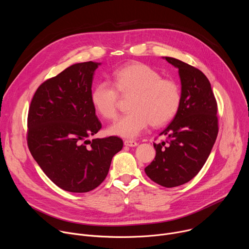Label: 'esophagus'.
<instances>
[{
	"label": "esophagus",
	"instance_id": "esophagus-1",
	"mask_svg": "<svg viewBox=\"0 0 249 249\" xmlns=\"http://www.w3.org/2000/svg\"><path fill=\"white\" fill-rule=\"evenodd\" d=\"M124 145L127 147H136V146H138V143L136 141H133V140H125Z\"/></svg>",
	"mask_w": 249,
	"mask_h": 249
}]
</instances>
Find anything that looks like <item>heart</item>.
<instances>
[{
    "label": "heart",
    "mask_w": 249,
    "mask_h": 249,
    "mask_svg": "<svg viewBox=\"0 0 249 249\" xmlns=\"http://www.w3.org/2000/svg\"><path fill=\"white\" fill-rule=\"evenodd\" d=\"M113 84L97 83L90 94L91 103L98 114L106 120L118 115L119 93L133 94L129 113L112 124L108 132L123 138H136L150 124L160 127L168 123L181 103V89L176 81L161 78L160 72L143 64L134 63L117 69L112 74Z\"/></svg>",
    "instance_id": "b5f03b06"
}]
</instances>
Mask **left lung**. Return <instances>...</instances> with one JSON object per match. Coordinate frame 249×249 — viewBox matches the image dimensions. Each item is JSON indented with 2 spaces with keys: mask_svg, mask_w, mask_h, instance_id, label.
Wrapping results in <instances>:
<instances>
[{
  "mask_svg": "<svg viewBox=\"0 0 249 249\" xmlns=\"http://www.w3.org/2000/svg\"><path fill=\"white\" fill-rule=\"evenodd\" d=\"M178 69L181 103L171 123L160 134L167 139L154 144L155 160L145 168L150 178L166 188L190 181L205 164L218 132V104L208 78L178 59L165 57Z\"/></svg>",
  "mask_w": 249,
  "mask_h": 249,
  "instance_id": "8db88e82",
  "label": "left lung"
}]
</instances>
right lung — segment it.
I'll use <instances>...</instances> for the list:
<instances>
[{
  "label": "right lung",
  "mask_w": 249,
  "mask_h": 249,
  "mask_svg": "<svg viewBox=\"0 0 249 249\" xmlns=\"http://www.w3.org/2000/svg\"><path fill=\"white\" fill-rule=\"evenodd\" d=\"M98 65L78 63L46 80L28 109V149L49 178L69 192L85 193L100 185L123 148L116 136L88 139L101 129L90 99Z\"/></svg>",
  "instance_id": "1"
}]
</instances>
